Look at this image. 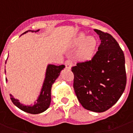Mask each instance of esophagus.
Returning a JSON list of instances; mask_svg holds the SVG:
<instances>
[{
	"label": "esophagus",
	"instance_id": "34e87169",
	"mask_svg": "<svg viewBox=\"0 0 133 133\" xmlns=\"http://www.w3.org/2000/svg\"><path fill=\"white\" fill-rule=\"evenodd\" d=\"M72 65H73V63H72V62L71 60H68L65 62V65L67 69H70L71 68Z\"/></svg>",
	"mask_w": 133,
	"mask_h": 133
}]
</instances>
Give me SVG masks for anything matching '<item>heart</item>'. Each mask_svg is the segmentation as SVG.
Returning a JSON list of instances; mask_svg holds the SVG:
<instances>
[{
  "mask_svg": "<svg viewBox=\"0 0 133 133\" xmlns=\"http://www.w3.org/2000/svg\"><path fill=\"white\" fill-rule=\"evenodd\" d=\"M75 45L80 44L77 51V57L82 60L91 58L96 46V40L92 36L85 37V35L82 33L74 40Z\"/></svg>",
  "mask_w": 133,
  "mask_h": 133,
  "instance_id": "1",
  "label": "heart"
}]
</instances>
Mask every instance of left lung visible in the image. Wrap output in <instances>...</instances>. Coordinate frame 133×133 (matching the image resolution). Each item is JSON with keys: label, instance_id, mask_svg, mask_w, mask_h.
Returning <instances> with one entry per match:
<instances>
[{"label": "left lung", "instance_id": "8db88e82", "mask_svg": "<svg viewBox=\"0 0 133 133\" xmlns=\"http://www.w3.org/2000/svg\"><path fill=\"white\" fill-rule=\"evenodd\" d=\"M101 41L91 60L71 68L73 88L85 109L102 112L111 108L124 92L127 82L125 57L118 43L108 33L94 29Z\"/></svg>", "mask_w": 133, "mask_h": 133}]
</instances>
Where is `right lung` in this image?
<instances>
[{
	"mask_svg": "<svg viewBox=\"0 0 133 133\" xmlns=\"http://www.w3.org/2000/svg\"><path fill=\"white\" fill-rule=\"evenodd\" d=\"M39 31V29L37 31L28 30L24 32V33H27L28 31L31 32H37ZM65 68L64 65H48V68L46 71V75H45V78L44 80V84H43L42 88V91L41 92L39 97L38 100H37V102L33 105V106H25L22 104H20L18 100L15 99L13 96L11 97V102L13 104L16 105L17 108L24 112L28 113L33 114H39L44 112L45 110L49 108L51 103V89L52 85L55 82L56 79L58 78L60 75V71ZM6 81H7V79L6 78Z\"/></svg>",
	"mask_w": 133,
	"mask_h": 133,
	"instance_id": "obj_1",
	"label": "right lung"
}]
</instances>
